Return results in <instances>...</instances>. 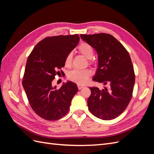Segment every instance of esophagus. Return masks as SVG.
I'll return each mask as SVG.
<instances>
[{
    "mask_svg": "<svg viewBox=\"0 0 154 154\" xmlns=\"http://www.w3.org/2000/svg\"><path fill=\"white\" fill-rule=\"evenodd\" d=\"M84 87V86H82V85H78V89L80 90V89H82V88H83Z\"/></svg>",
    "mask_w": 154,
    "mask_h": 154,
    "instance_id": "34e87169",
    "label": "esophagus"
}]
</instances>
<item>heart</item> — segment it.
<instances>
[{
	"mask_svg": "<svg viewBox=\"0 0 154 154\" xmlns=\"http://www.w3.org/2000/svg\"><path fill=\"white\" fill-rule=\"evenodd\" d=\"M78 52L84 57L88 59V63L92 65L94 63V61L92 58L94 55V48L92 45L87 42H83L78 47ZM72 62V53L71 52L69 53L65 58V66L69 67L71 66ZM91 75V72L88 69H74L70 71L68 74L67 77L69 80L76 83L78 85L85 84L88 80V78Z\"/></svg>",
	"mask_w": 154,
	"mask_h": 154,
	"instance_id": "heart-1",
	"label": "heart"
}]
</instances>
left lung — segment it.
Listing matches in <instances>:
<instances>
[{
    "instance_id": "obj_1",
    "label": "left lung",
    "mask_w": 154,
    "mask_h": 154,
    "mask_svg": "<svg viewBox=\"0 0 154 154\" xmlns=\"http://www.w3.org/2000/svg\"><path fill=\"white\" fill-rule=\"evenodd\" d=\"M98 54V68L93 81L110 85L100 90L90 87L88 110L96 117L111 120L122 114L132 99L135 73L127 50L110 34L81 35Z\"/></svg>"
}]
</instances>
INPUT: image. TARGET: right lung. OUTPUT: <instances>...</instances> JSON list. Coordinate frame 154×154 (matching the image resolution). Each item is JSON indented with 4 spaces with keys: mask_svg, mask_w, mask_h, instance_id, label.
I'll use <instances>...</instances> for the list:
<instances>
[{
    "mask_svg": "<svg viewBox=\"0 0 154 154\" xmlns=\"http://www.w3.org/2000/svg\"><path fill=\"white\" fill-rule=\"evenodd\" d=\"M78 35L48 36L40 41L27 60L22 85L35 112L40 118L56 121L69 110L78 89L68 82L59 89L52 86L55 76L62 74L65 58L77 45Z\"/></svg>",
    "mask_w": 154,
    "mask_h": 154,
    "instance_id": "right-lung-1",
    "label": "right lung"
}]
</instances>
